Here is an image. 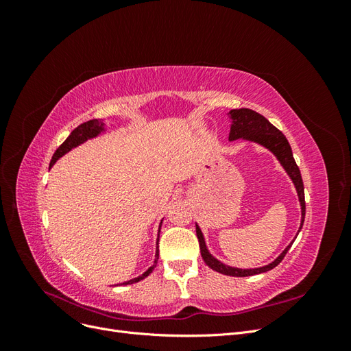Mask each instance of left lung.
I'll use <instances>...</instances> for the list:
<instances>
[{
  "label": "left lung",
  "instance_id": "1",
  "mask_svg": "<svg viewBox=\"0 0 351 351\" xmlns=\"http://www.w3.org/2000/svg\"><path fill=\"white\" fill-rule=\"evenodd\" d=\"M228 117H230V120H231L230 136H228V141L230 142L237 141V139H243V141L254 142V143H258V145H261L263 147H267V149L271 151L275 155V158L278 159L280 164L285 169V173L289 174V177L291 178V182H293V184L295 187L297 196H299L300 208H302V221H300L299 231H297V234H299L302 227H303L304 214H306L304 187H303V180H302L300 169H299V167H297V164L294 161L293 152H291V146H290L289 141L285 139V136L277 129V127L272 125L267 119H265L263 115H261L259 112L253 111V110H249V108L231 110L228 112ZM196 236L199 239L202 259L205 261V263L208 265L210 269H214V271H217L219 274L230 275V277H250V275L262 274V272H267V271L275 268L284 259L285 253L289 252L293 241L295 240L294 239L274 262L265 265V267H261V268L241 269V268L230 267V265L222 263L221 261H218L217 258L212 256V254L208 250V247H206L204 232H202V230L199 228L197 224H196Z\"/></svg>",
  "mask_w": 351,
  "mask_h": 351
}]
</instances>
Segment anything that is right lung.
Instances as JSON below:
<instances>
[{
	"label": "right lung",
	"mask_w": 351,
	"mask_h": 351,
	"mask_svg": "<svg viewBox=\"0 0 351 351\" xmlns=\"http://www.w3.org/2000/svg\"><path fill=\"white\" fill-rule=\"evenodd\" d=\"M105 132H107V129H105V123H102L101 120H97V119H95V120H89V121H86V123H83V124L77 125L76 129H74V130L70 133V136L67 137V139L61 143V146L56 151V154L52 155V159H51V162H49V168H51L52 165H54L61 156H64L67 152H70L71 149H74V147H77L79 145L84 143L86 141H89V139H93V137H98L101 133H105ZM161 226H162V221H161V224H159V230H158V239H156V250H155V261H154V265H152V267L147 268L142 275H139V277H136V278H133V280L125 281V282H123V285L134 284V282H139V281L145 280V278L147 277V275H149V274L154 271V268L156 267L158 259H159L158 241H159V231H161Z\"/></svg>",
	"instance_id": "add662e5"
}]
</instances>
